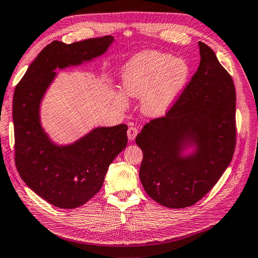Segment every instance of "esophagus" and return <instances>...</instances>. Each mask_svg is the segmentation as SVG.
<instances>
[{
	"mask_svg": "<svg viewBox=\"0 0 258 258\" xmlns=\"http://www.w3.org/2000/svg\"><path fill=\"white\" fill-rule=\"evenodd\" d=\"M137 133H139V130H137L136 127H134V126L130 127V128L127 130V137H128V140H130V141H134V139L136 137Z\"/></svg>",
	"mask_w": 258,
	"mask_h": 258,
	"instance_id": "esophagus-1",
	"label": "esophagus"
}]
</instances>
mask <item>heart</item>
<instances>
[{"label": "heart", "mask_w": 258, "mask_h": 258, "mask_svg": "<svg viewBox=\"0 0 258 258\" xmlns=\"http://www.w3.org/2000/svg\"><path fill=\"white\" fill-rule=\"evenodd\" d=\"M190 76L189 63L181 58L156 50L136 53L123 66L121 89L130 98L142 100L141 109L146 116L166 114L181 94ZM116 103L126 107L127 101L121 93Z\"/></svg>", "instance_id": "heart-1"}]
</instances>
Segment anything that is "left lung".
<instances>
[{"instance_id":"left-lung-1","label":"left lung","mask_w":258,"mask_h":258,"mask_svg":"<svg viewBox=\"0 0 258 258\" xmlns=\"http://www.w3.org/2000/svg\"><path fill=\"white\" fill-rule=\"evenodd\" d=\"M199 48V67L176 103L135 140L143 152V187L167 208H187L202 199L234 154V83L211 48L202 41ZM189 148L193 152L184 155Z\"/></svg>"}]
</instances>
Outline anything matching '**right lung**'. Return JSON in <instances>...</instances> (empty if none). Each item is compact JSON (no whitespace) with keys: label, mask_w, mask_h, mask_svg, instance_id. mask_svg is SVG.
Instances as JSON below:
<instances>
[{"label":"right lung","mask_w":258,"mask_h":258,"mask_svg":"<svg viewBox=\"0 0 258 258\" xmlns=\"http://www.w3.org/2000/svg\"><path fill=\"white\" fill-rule=\"evenodd\" d=\"M113 36L64 44L55 40L29 64L13 97L15 165L35 194L61 209L85 205L97 195L109 166L126 147L127 125L95 127L67 145H58L41 126L40 104L57 76L103 55Z\"/></svg>","instance_id":"obj_1"}]
</instances>
